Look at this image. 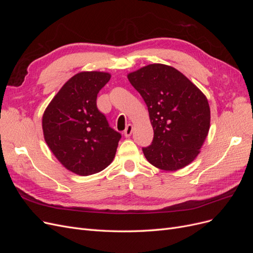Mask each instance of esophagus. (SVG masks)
Wrapping results in <instances>:
<instances>
[{
	"label": "esophagus",
	"instance_id": "1",
	"mask_svg": "<svg viewBox=\"0 0 253 253\" xmlns=\"http://www.w3.org/2000/svg\"><path fill=\"white\" fill-rule=\"evenodd\" d=\"M132 132H133V126L132 125H127L126 129H125V132H124L125 136L126 137H129V136L132 135Z\"/></svg>",
	"mask_w": 253,
	"mask_h": 253
}]
</instances>
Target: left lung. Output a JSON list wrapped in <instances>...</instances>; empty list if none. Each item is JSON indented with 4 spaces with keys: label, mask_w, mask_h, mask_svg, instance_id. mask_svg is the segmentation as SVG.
<instances>
[{
    "label": "left lung",
    "mask_w": 253,
    "mask_h": 253,
    "mask_svg": "<svg viewBox=\"0 0 253 253\" xmlns=\"http://www.w3.org/2000/svg\"><path fill=\"white\" fill-rule=\"evenodd\" d=\"M127 79L148 106L154 138L142 148L148 162L165 171L188 166L200 154L210 128L206 96L185 75L165 64H150Z\"/></svg>",
    "instance_id": "obj_1"
}]
</instances>
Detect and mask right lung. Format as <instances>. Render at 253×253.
Instances as JSON below:
<instances>
[{
    "label": "right lung",
    "mask_w": 253,
    "mask_h": 253,
    "mask_svg": "<svg viewBox=\"0 0 253 253\" xmlns=\"http://www.w3.org/2000/svg\"><path fill=\"white\" fill-rule=\"evenodd\" d=\"M109 73L82 72L61 87L42 118L44 139L67 170L87 176L102 171L116 154L121 134L97 108Z\"/></svg>",
    "instance_id": "obj_1"
}]
</instances>
